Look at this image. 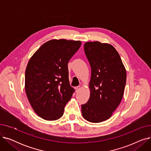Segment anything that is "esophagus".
<instances>
[{"instance_id":"obj_1","label":"esophagus","mask_w":151,"mask_h":151,"mask_svg":"<svg viewBox=\"0 0 151 151\" xmlns=\"http://www.w3.org/2000/svg\"><path fill=\"white\" fill-rule=\"evenodd\" d=\"M76 92H78V91H80L81 89V87L80 86H77V87H76Z\"/></svg>"}]
</instances>
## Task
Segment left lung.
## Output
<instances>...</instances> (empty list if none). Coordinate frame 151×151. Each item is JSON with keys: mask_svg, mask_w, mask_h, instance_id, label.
Wrapping results in <instances>:
<instances>
[{"mask_svg": "<svg viewBox=\"0 0 151 151\" xmlns=\"http://www.w3.org/2000/svg\"><path fill=\"white\" fill-rule=\"evenodd\" d=\"M84 52L91 67L90 97L81 105L82 115L93 123L107 120L122 100L126 70L114 47L99 42H87Z\"/></svg>", "mask_w": 151, "mask_h": 151, "instance_id": "8db88e82", "label": "left lung"}]
</instances>
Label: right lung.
Here are the masks:
<instances>
[{"label": "right lung", "instance_id": "add662e5", "mask_svg": "<svg viewBox=\"0 0 151 151\" xmlns=\"http://www.w3.org/2000/svg\"><path fill=\"white\" fill-rule=\"evenodd\" d=\"M80 41L51 40L30 59L25 73V90L38 116L47 121L60 118L75 91L70 85L68 63Z\"/></svg>", "mask_w": 151, "mask_h": 151}]
</instances>
